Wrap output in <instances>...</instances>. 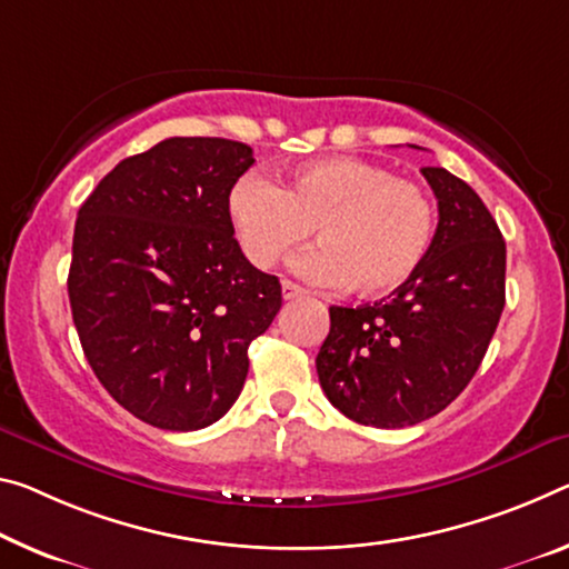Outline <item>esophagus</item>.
<instances>
[{
  "mask_svg": "<svg viewBox=\"0 0 569 569\" xmlns=\"http://www.w3.org/2000/svg\"><path fill=\"white\" fill-rule=\"evenodd\" d=\"M306 293L301 286H296V283H291V281H283V299L286 301H296V299H306Z\"/></svg>",
  "mask_w": 569,
  "mask_h": 569,
  "instance_id": "34e87169",
  "label": "esophagus"
}]
</instances>
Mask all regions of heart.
I'll return each mask as SVG.
<instances>
[{
	"instance_id": "1",
	"label": "heart",
	"mask_w": 569,
	"mask_h": 569,
	"mask_svg": "<svg viewBox=\"0 0 569 569\" xmlns=\"http://www.w3.org/2000/svg\"><path fill=\"white\" fill-rule=\"evenodd\" d=\"M228 207L252 266H278L319 228L323 246L301 260V270L321 286H351L362 296L402 288L436 238L426 189L362 159L313 161L283 187L242 177Z\"/></svg>"
}]
</instances>
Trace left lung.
<instances>
[{
    "label": "left lung",
    "mask_w": 569,
    "mask_h": 569,
    "mask_svg": "<svg viewBox=\"0 0 569 569\" xmlns=\"http://www.w3.org/2000/svg\"><path fill=\"white\" fill-rule=\"evenodd\" d=\"M438 200L426 263L382 301L331 306L317 357L333 408L375 428H408L466 390L503 311L507 242L481 197L443 167H422Z\"/></svg>",
    "instance_id": "left-lung-1"
}]
</instances>
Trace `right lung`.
Returning a JSON list of instances; mask_svg holds the SVG:
<instances>
[{
    "label": "right lung",
    "mask_w": 569,
    "mask_h": 569,
    "mask_svg": "<svg viewBox=\"0 0 569 569\" xmlns=\"http://www.w3.org/2000/svg\"><path fill=\"white\" fill-rule=\"evenodd\" d=\"M248 143L174 137L116 164L80 204L68 296L108 395L161 430H200L232 408L248 347L281 283L242 256L230 189Z\"/></svg>",
    "instance_id": "add662e5"
}]
</instances>
